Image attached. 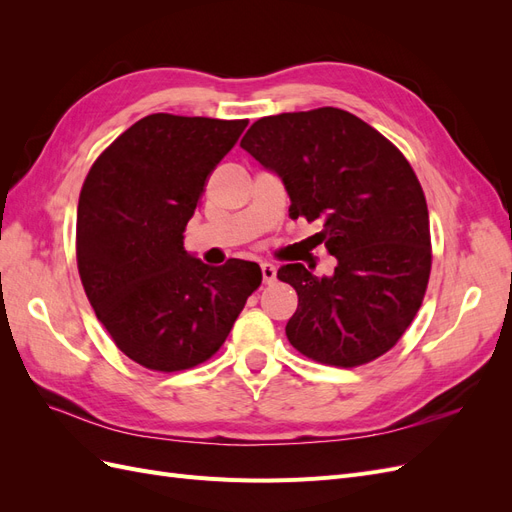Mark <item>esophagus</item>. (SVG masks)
<instances>
[{"mask_svg":"<svg viewBox=\"0 0 512 512\" xmlns=\"http://www.w3.org/2000/svg\"><path fill=\"white\" fill-rule=\"evenodd\" d=\"M260 271H262V282H265V284H271V282L275 280L277 271H275V267H273V265H269V262H262V265H260Z\"/></svg>","mask_w":512,"mask_h":512,"instance_id":"obj_1","label":"esophagus"}]
</instances>
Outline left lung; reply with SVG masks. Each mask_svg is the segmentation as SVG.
I'll use <instances>...</instances> for the list:
<instances>
[{
    "label": "left lung",
    "instance_id": "left-lung-1",
    "mask_svg": "<svg viewBox=\"0 0 512 512\" xmlns=\"http://www.w3.org/2000/svg\"><path fill=\"white\" fill-rule=\"evenodd\" d=\"M241 147L282 179L290 218L320 222L337 265L318 277L301 262L277 277L299 294L288 342L318 363L356 367L406 333L431 271L429 213L401 151L342 108L262 117Z\"/></svg>",
    "mask_w": 512,
    "mask_h": 512
}]
</instances>
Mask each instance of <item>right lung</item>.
I'll return each mask as SVG.
<instances>
[{"instance_id":"obj_1","label":"right lung","mask_w":512,"mask_h":512,"mask_svg":"<svg viewBox=\"0 0 512 512\" xmlns=\"http://www.w3.org/2000/svg\"><path fill=\"white\" fill-rule=\"evenodd\" d=\"M245 126L147 115L83 183L76 260L85 294L117 348L147 369L181 371L211 359L262 282L256 262L211 267L183 247L207 177Z\"/></svg>"}]
</instances>
